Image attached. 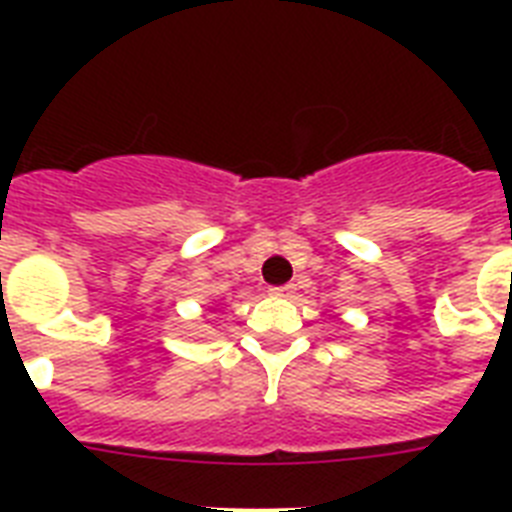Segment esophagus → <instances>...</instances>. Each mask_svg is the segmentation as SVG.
Returning a JSON list of instances; mask_svg holds the SVG:
<instances>
[{
    "mask_svg": "<svg viewBox=\"0 0 512 512\" xmlns=\"http://www.w3.org/2000/svg\"><path fill=\"white\" fill-rule=\"evenodd\" d=\"M292 289H295V287H289V284H287V287H271L268 292H271V295H276V297H289V295H292Z\"/></svg>",
    "mask_w": 512,
    "mask_h": 512,
    "instance_id": "esophagus-1",
    "label": "esophagus"
}]
</instances>
